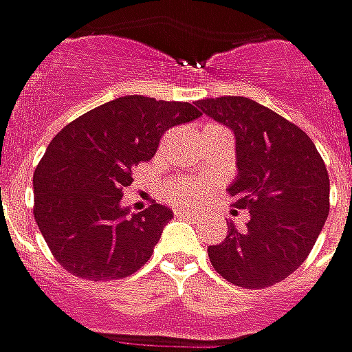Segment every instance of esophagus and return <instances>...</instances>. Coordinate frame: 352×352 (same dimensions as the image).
I'll return each instance as SVG.
<instances>
[{
    "label": "esophagus",
    "mask_w": 352,
    "mask_h": 352,
    "mask_svg": "<svg viewBox=\"0 0 352 352\" xmlns=\"http://www.w3.org/2000/svg\"><path fill=\"white\" fill-rule=\"evenodd\" d=\"M175 215L177 217H190V219H196L198 217V213L192 210H183V208H177L175 210Z\"/></svg>",
    "instance_id": "1"
}]
</instances>
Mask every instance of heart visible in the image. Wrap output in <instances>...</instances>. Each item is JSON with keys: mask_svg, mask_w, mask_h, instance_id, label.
Returning <instances> with one entry per match:
<instances>
[{"mask_svg": "<svg viewBox=\"0 0 352 352\" xmlns=\"http://www.w3.org/2000/svg\"><path fill=\"white\" fill-rule=\"evenodd\" d=\"M210 192V186L192 177H173L164 186V196L173 204H196Z\"/></svg>", "mask_w": 352, "mask_h": 352, "instance_id": "heart-1", "label": "heart"}]
</instances>
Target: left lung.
<instances>
[{
    "label": "left lung",
    "mask_w": 352,
    "mask_h": 352,
    "mask_svg": "<svg viewBox=\"0 0 352 352\" xmlns=\"http://www.w3.org/2000/svg\"><path fill=\"white\" fill-rule=\"evenodd\" d=\"M234 131L238 175L228 192L250 211L245 227L208 248L213 269L234 286L263 289L307 259L330 213V177L303 129L248 97L196 102Z\"/></svg>",
    "instance_id": "left-lung-1"
}]
</instances>
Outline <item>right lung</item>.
<instances>
[{"instance_id": "right-lung-1", "label": "right lung", "mask_w": 352, "mask_h": 352, "mask_svg": "<svg viewBox=\"0 0 352 352\" xmlns=\"http://www.w3.org/2000/svg\"><path fill=\"white\" fill-rule=\"evenodd\" d=\"M190 102L127 95L65 125L34 171V217L60 267L93 282L131 276L151 259L173 211L122 208L137 164L173 125L200 118Z\"/></svg>"}]
</instances>
